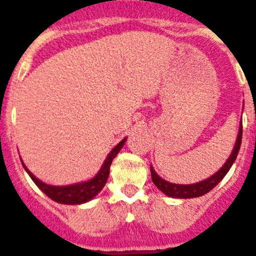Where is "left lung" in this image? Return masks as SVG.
Here are the masks:
<instances>
[{"mask_svg": "<svg viewBox=\"0 0 256 256\" xmlns=\"http://www.w3.org/2000/svg\"><path fill=\"white\" fill-rule=\"evenodd\" d=\"M240 142H242V122L239 126V132L236 136V141H235L234 149H232V154L228 158V161L222 165L220 170L216 172L212 177L200 181L197 184H190V185H181V184H172L169 181H165L161 178L160 176L157 174L153 166L150 165V174H152L153 184L162 192L164 194H166L168 197L172 198H196L201 197L204 194L209 193L212 188H216L218 184L224 180V177L228 174V172L230 170V168L232 166L235 158L238 156L239 148H240Z\"/></svg>", "mask_w": 256, "mask_h": 256, "instance_id": "1", "label": "left lung"}]
</instances>
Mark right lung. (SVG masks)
I'll return each mask as SVG.
<instances>
[{"label": "right lung", "mask_w": 256, "mask_h": 256, "mask_svg": "<svg viewBox=\"0 0 256 256\" xmlns=\"http://www.w3.org/2000/svg\"><path fill=\"white\" fill-rule=\"evenodd\" d=\"M126 138H124L116 145L115 148L112 149L111 152L108 153L107 158L104 160L100 170L92 178L83 181V182L72 184V185L55 186L44 184V181L36 178V176L28 170L24 161L21 160V162L24 165V170L28 172V176H30V178L34 181V184L46 194L47 197H50L52 201L58 202V204H64V205H80V204L91 201L92 198H95L100 193V190L103 189L106 182H107L108 176H110V166H111L112 160L120 152V149L122 148V145L126 144Z\"/></svg>", "instance_id": "obj_1"}]
</instances>
